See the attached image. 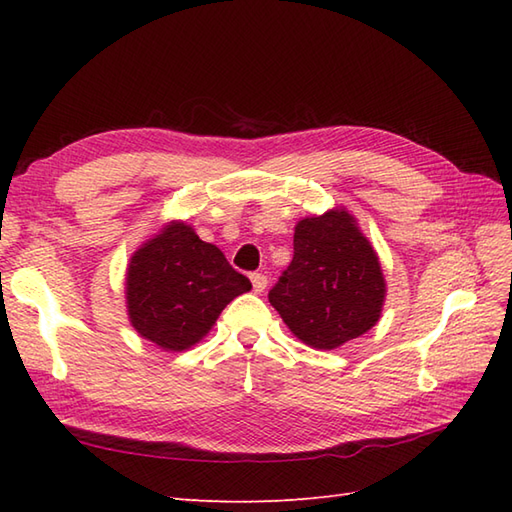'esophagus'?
Segmentation results:
<instances>
[{
	"instance_id": "obj_1",
	"label": "esophagus",
	"mask_w": 512,
	"mask_h": 512,
	"mask_svg": "<svg viewBox=\"0 0 512 512\" xmlns=\"http://www.w3.org/2000/svg\"><path fill=\"white\" fill-rule=\"evenodd\" d=\"M250 281H253L255 292H264L266 286H268V277L264 273H253V275H250Z\"/></svg>"
}]
</instances>
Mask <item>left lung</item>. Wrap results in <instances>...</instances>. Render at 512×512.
<instances>
[{"instance_id": "8db88e82", "label": "left lung", "mask_w": 512, "mask_h": 512, "mask_svg": "<svg viewBox=\"0 0 512 512\" xmlns=\"http://www.w3.org/2000/svg\"><path fill=\"white\" fill-rule=\"evenodd\" d=\"M385 299L378 257L347 211L306 217L295 228V255L268 301L292 334L334 350L376 325Z\"/></svg>"}]
</instances>
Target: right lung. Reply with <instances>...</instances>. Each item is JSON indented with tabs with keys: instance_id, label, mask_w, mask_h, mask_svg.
Segmentation results:
<instances>
[{
	"instance_id": "obj_1",
	"label": "right lung",
	"mask_w": 512,
	"mask_h": 512,
	"mask_svg": "<svg viewBox=\"0 0 512 512\" xmlns=\"http://www.w3.org/2000/svg\"><path fill=\"white\" fill-rule=\"evenodd\" d=\"M250 281L224 253L182 222L169 224L132 257L127 308L134 328L162 350L182 352L211 330Z\"/></svg>"
}]
</instances>
